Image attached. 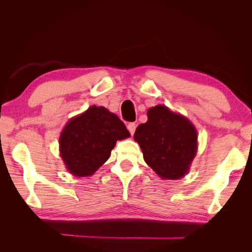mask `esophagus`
Wrapping results in <instances>:
<instances>
[{"instance_id": "obj_1", "label": "esophagus", "mask_w": 252, "mask_h": 252, "mask_svg": "<svg viewBox=\"0 0 252 252\" xmlns=\"http://www.w3.org/2000/svg\"><path fill=\"white\" fill-rule=\"evenodd\" d=\"M135 128H136V125H135V123H129V124L127 125V129H128V131L131 133V135H133V133H134V131H135Z\"/></svg>"}]
</instances>
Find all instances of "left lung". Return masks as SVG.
<instances>
[{
  "instance_id": "left-lung-1",
  "label": "left lung",
  "mask_w": 252,
  "mask_h": 252,
  "mask_svg": "<svg viewBox=\"0 0 252 252\" xmlns=\"http://www.w3.org/2000/svg\"><path fill=\"white\" fill-rule=\"evenodd\" d=\"M148 120L134 132L145 162L165 180H178L189 171L197 150L195 127L187 118L164 105L147 111Z\"/></svg>"
}]
</instances>
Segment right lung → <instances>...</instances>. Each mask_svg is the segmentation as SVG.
<instances>
[{
  "instance_id": "1",
  "label": "right lung",
  "mask_w": 252,
  "mask_h": 252,
  "mask_svg": "<svg viewBox=\"0 0 252 252\" xmlns=\"http://www.w3.org/2000/svg\"><path fill=\"white\" fill-rule=\"evenodd\" d=\"M129 136L118 116L94 105L66 124L60 135V154L74 177H90L109 158L117 141Z\"/></svg>"
}]
</instances>
